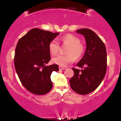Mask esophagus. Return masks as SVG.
Segmentation results:
<instances>
[{
	"instance_id": "1",
	"label": "esophagus",
	"mask_w": 121,
	"mask_h": 121,
	"mask_svg": "<svg viewBox=\"0 0 121 121\" xmlns=\"http://www.w3.org/2000/svg\"><path fill=\"white\" fill-rule=\"evenodd\" d=\"M59 70H62L65 69V68L63 67V66H59Z\"/></svg>"
}]
</instances>
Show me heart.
Returning a JSON list of instances; mask_svg holds the SVG:
<instances>
[{
	"instance_id": "obj_1",
	"label": "heart",
	"mask_w": 121,
	"mask_h": 121,
	"mask_svg": "<svg viewBox=\"0 0 121 121\" xmlns=\"http://www.w3.org/2000/svg\"><path fill=\"white\" fill-rule=\"evenodd\" d=\"M63 44L68 46L66 55H58L52 59L53 63L65 66L74 61V58L78 59L81 58L85 51V47L78 36L73 34H66L60 38ZM59 49V44L56 40H52L48 45V50L52 56L56 55Z\"/></svg>"
}]
</instances>
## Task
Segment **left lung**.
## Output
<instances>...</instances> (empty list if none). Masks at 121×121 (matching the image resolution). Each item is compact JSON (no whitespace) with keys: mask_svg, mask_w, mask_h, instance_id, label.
Returning a JSON list of instances; mask_svg holds the SVG:
<instances>
[{"mask_svg":"<svg viewBox=\"0 0 121 121\" xmlns=\"http://www.w3.org/2000/svg\"><path fill=\"white\" fill-rule=\"evenodd\" d=\"M76 32L85 36L87 48L77 64L82 69L72 68L74 74L69 83L74 92L85 95L95 90L102 82L107 69V55L104 43L93 31L83 28Z\"/></svg>","mask_w":121,"mask_h":121,"instance_id":"obj_1","label":"left lung"}]
</instances>
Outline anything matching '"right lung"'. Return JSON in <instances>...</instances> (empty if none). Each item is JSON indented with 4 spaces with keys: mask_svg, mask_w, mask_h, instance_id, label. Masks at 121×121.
Here are the masks:
<instances>
[{
    "mask_svg": "<svg viewBox=\"0 0 121 121\" xmlns=\"http://www.w3.org/2000/svg\"><path fill=\"white\" fill-rule=\"evenodd\" d=\"M59 34L34 28L18 40L15 49L16 71L23 86L33 94L43 95L52 88L51 75L57 64L46 66L51 59L48 45Z\"/></svg>",
    "mask_w": 121,
    "mask_h": 121,
    "instance_id": "obj_1",
    "label": "right lung"
}]
</instances>
